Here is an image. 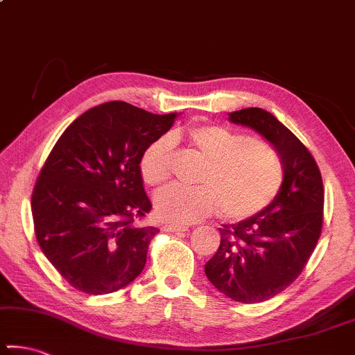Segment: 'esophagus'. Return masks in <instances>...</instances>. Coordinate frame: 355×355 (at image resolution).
Wrapping results in <instances>:
<instances>
[{
	"label": "esophagus",
	"instance_id": "34e87169",
	"mask_svg": "<svg viewBox=\"0 0 355 355\" xmlns=\"http://www.w3.org/2000/svg\"><path fill=\"white\" fill-rule=\"evenodd\" d=\"M163 232H169V234H179V232H186L187 227H181V225H163Z\"/></svg>",
	"mask_w": 355,
	"mask_h": 355
}]
</instances>
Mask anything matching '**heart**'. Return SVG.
<instances>
[{"label":"heart","mask_w":355,"mask_h":355,"mask_svg":"<svg viewBox=\"0 0 355 355\" xmlns=\"http://www.w3.org/2000/svg\"><path fill=\"white\" fill-rule=\"evenodd\" d=\"M171 139L186 142L207 165L198 176L200 187H169L157 195L155 213L163 223L193 224L219 209L225 219L240 223L264 213L275 202L285 168L270 142L218 125L192 126ZM171 141H153L139 160L142 181L162 187L171 178Z\"/></svg>","instance_id":"b5f03b06"}]
</instances>
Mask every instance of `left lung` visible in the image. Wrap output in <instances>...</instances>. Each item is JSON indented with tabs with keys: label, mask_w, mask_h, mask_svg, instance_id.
<instances>
[{
	"label": "left lung",
	"mask_w": 355,
	"mask_h": 355,
	"mask_svg": "<svg viewBox=\"0 0 355 355\" xmlns=\"http://www.w3.org/2000/svg\"><path fill=\"white\" fill-rule=\"evenodd\" d=\"M229 120L263 135L285 168L275 202L256 218L224 224L219 248L205 264L223 295L254 304L288 288L304 270L322 234L323 182L312 153L269 112L250 107L229 114Z\"/></svg>",
	"instance_id": "obj_1"
}]
</instances>
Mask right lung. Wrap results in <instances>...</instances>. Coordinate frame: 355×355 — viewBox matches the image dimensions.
<instances>
[{
	"label": "right lung",
	"instance_id": "obj_1",
	"mask_svg": "<svg viewBox=\"0 0 355 355\" xmlns=\"http://www.w3.org/2000/svg\"><path fill=\"white\" fill-rule=\"evenodd\" d=\"M176 114L112 101L76 118L46 158L32 195L38 245L69 284L107 295L131 284L157 227L139 225L152 203L139 160Z\"/></svg>",
	"mask_w": 355,
	"mask_h": 355
}]
</instances>
